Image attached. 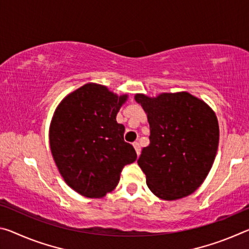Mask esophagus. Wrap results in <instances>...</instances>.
Masks as SVG:
<instances>
[{"mask_svg":"<svg viewBox=\"0 0 249 249\" xmlns=\"http://www.w3.org/2000/svg\"><path fill=\"white\" fill-rule=\"evenodd\" d=\"M133 146H134V148H135L137 155H140V154H141V146L139 144V142H134Z\"/></svg>","mask_w":249,"mask_h":249,"instance_id":"34e87169","label":"esophagus"}]
</instances>
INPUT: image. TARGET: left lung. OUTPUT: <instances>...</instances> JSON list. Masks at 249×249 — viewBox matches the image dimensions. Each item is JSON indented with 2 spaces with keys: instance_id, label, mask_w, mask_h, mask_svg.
Instances as JSON below:
<instances>
[{
  "instance_id": "1",
  "label": "left lung",
  "mask_w": 249,
  "mask_h": 249,
  "mask_svg": "<svg viewBox=\"0 0 249 249\" xmlns=\"http://www.w3.org/2000/svg\"><path fill=\"white\" fill-rule=\"evenodd\" d=\"M147 114L149 145L139 163L154 195L175 200L194 193L210 173L219 141L214 110L187 92L136 94Z\"/></svg>"
}]
</instances>
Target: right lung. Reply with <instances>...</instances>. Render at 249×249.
Here are the masks:
<instances>
[{
    "mask_svg": "<svg viewBox=\"0 0 249 249\" xmlns=\"http://www.w3.org/2000/svg\"><path fill=\"white\" fill-rule=\"evenodd\" d=\"M127 95L89 83L63 100L50 125V146L58 172L71 188L89 198L112 192L122 169L137 159L124 141L116 115Z\"/></svg>",
    "mask_w": 249,
    "mask_h": 249,
    "instance_id": "1",
    "label": "right lung"
}]
</instances>
